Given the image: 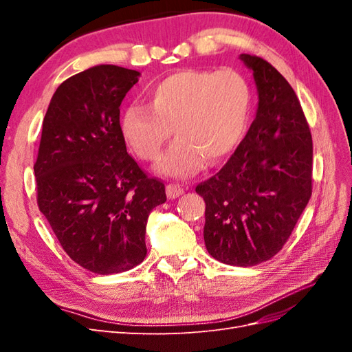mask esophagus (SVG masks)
<instances>
[{"mask_svg": "<svg viewBox=\"0 0 352 352\" xmlns=\"http://www.w3.org/2000/svg\"><path fill=\"white\" fill-rule=\"evenodd\" d=\"M185 192V189L180 186L179 184H168L166 186V194L168 198H177L179 195H182Z\"/></svg>", "mask_w": 352, "mask_h": 352, "instance_id": "1", "label": "esophagus"}]
</instances>
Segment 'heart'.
<instances>
[{
    "instance_id": "heart-1",
    "label": "heart",
    "mask_w": 352,
    "mask_h": 352,
    "mask_svg": "<svg viewBox=\"0 0 352 352\" xmlns=\"http://www.w3.org/2000/svg\"><path fill=\"white\" fill-rule=\"evenodd\" d=\"M254 94L238 70H180L146 91V104L129 105L122 133L135 154L157 162L166 144L177 140L160 164V172L190 176L202 163L217 164L242 142L251 119Z\"/></svg>"
}]
</instances>
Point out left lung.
Wrapping results in <instances>:
<instances>
[{
    "instance_id": "left-lung-1",
    "label": "left lung",
    "mask_w": 352,
    "mask_h": 352,
    "mask_svg": "<svg viewBox=\"0 0 352 352\" xmlns=\"http://www.w3.org/2000/svg\"><path fill=\"white\" fill-rule=\"evenodd\" d=\"M254 72L257 116L220 172L197 185L206 201V248L229 265L278 254L313 192V140L295 91L269 61L241 54Z\"/></svg>"
}]
</instances>
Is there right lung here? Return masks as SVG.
Here are the masks:
<instances>
[{"label": "right lung", "mask_w": 352, "mask_h": 352, "mask_svg": "<svg viewBox=\"0 0 352 352\" xmlns=\"http://www.w3.org/2000/svg\"><path fill=\"white\" fill-rule=\"evenodd\" d=\"M140 72L101 65L63 82L42 123L36 202L69 257L92 273L127 272L146 257L145 228L166 201L163 180L127 154L120 104Z\"/></svg>", "instance_id": "1"}]
</instances>
